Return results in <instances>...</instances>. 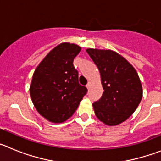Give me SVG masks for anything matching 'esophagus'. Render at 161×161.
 Here are the masks:
<instances>
[{"mask_svg": "<svg viewBox=\"0 0 161 161\" xmlns=\"http://www.w3.org/2000/svg\"><path fill=\"white\" fill-rule=\"evenodd\" d=\"M90 85H91V82L89 81L88 82L87 85H86V87H87V89H89V88H90Z\"/></svg>", "mask_w": 161, "mask_h": 161, "instance_id": "1", "label": "esophagus"}]
</instances>
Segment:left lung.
Listing matches in <instances>:
<instances>
[{"instance_id":"1","label":"left lung","mask_w":161,"mask_h":161,"mask_svg":"<svg viewBox=\"0 0 161 161\" xmlns=\"http://www.w3.org/2000/svg\"><path fill=\"white\" fill-rule=\"evenodd\" d=\"M101 74L104 92L93 102L95 115L108 126L122 123L136 111L143 96L137 72L122 55L111 50H86Z\"/></svg>"}]
</instances>
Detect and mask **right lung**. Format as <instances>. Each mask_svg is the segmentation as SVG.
Here are the masks:
<instances>
[{
    "label": "right lung",
    "mask_w": 161,
    "mask_h": 161,
    "mask_svg": "<svg viewBox=\"0 0 161 161\" xmlns=\"http://www.w3.org/2000/svg\"><path fill=\"white\" fill-rule=\"evenodd\" d=\"M76 44L63 42L51 51L33 74L30 93L37 111L48 121L64 123L77 109L87 93L78 81L74 58L80 52Z\"/></svg>",
    "instance_id": "1"
}]
</instances>
